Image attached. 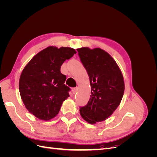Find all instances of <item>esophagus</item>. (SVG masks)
<instances>
[{
    "instance_id": "obj_1",
    "label": "esophagus",
    "mask_w": 157,
    "mask_h": 157,
    "mask_svg": "<svg viewBox=\"0 0 157 157\" xmlns=\"http://www.w3.org/2000/svg\"><path fill=\"white\" fill-rule=\"evenodd\" d=\"M77 88H72V92L73 93V94H75L76 92H77Z\"/></svg>"
}]
</instances>
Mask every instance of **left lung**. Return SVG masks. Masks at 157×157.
<instances>
[{
    "instance_id": "1",
    "label": "left lung",
    "mask_w": 157,
    "mask_h": 157,
    "mask_svg": "<svg viewBox=\"0 0 157 157\" xmlns=\"http://www.w3.org/2000/svg\"><path fill=\"white\" fill-rule=\"evenodd\" d=\"M90 78L91 95L88 103L80 107L81 117L90 124L102 122L119 105L124 92L121 71L107 52L96 48L77 49Z\"/></svg>"
}]
</instances>
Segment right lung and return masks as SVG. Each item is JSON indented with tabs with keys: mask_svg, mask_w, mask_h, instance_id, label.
<instances>
[{
	"mask_svg": "<svg viewBox=\"0 0 157 157\" xmlns=\"http://www.w3.org/2000/svg\"><path fill=\"white\" fill-rule=\"evenodd\" d=\"M77 53L69 47L48 46L36 54L23 69L19 90L27 109L40 120L49 121L58 115L70 88L64 84L61 65Z\"/></svg>",
	"mask_w": 157,
	"mask_h": 157,
	"instance_id": "right-lung-1",
	"label": "right lung"
}]
</instances>
